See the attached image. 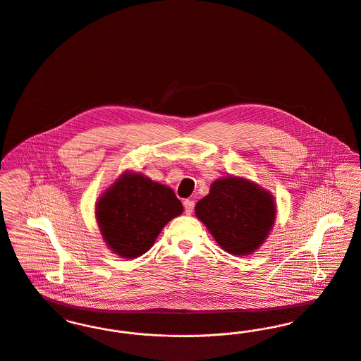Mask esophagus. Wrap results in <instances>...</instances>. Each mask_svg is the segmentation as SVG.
I'll return each mask as SVG.
<instances>
[{
  "instance_id": "esophagus-1",
  "label": "esophagus",
  "mask_w": 361,
  "mask_h": 361,
  "mask_svg": "<svg viewBox=\"0 0 361 361\" xmlns=\"http://www.w3.org/2000/svg\"><path fill=\"white\" fill-rule=\"evenodd\" d=\"M195 202L192 199H185L184 200V209H185V213L187 214H191L192 210H194Z\"/></svg>"
}]
</instances>
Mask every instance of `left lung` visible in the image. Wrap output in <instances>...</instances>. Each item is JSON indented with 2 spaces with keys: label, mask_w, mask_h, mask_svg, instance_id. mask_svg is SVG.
<instances>
[{
  "label": "left lung",
  "mask_w": 361,
  "mask_h": 361,
  "mask_svg": "<svg viewBox=\"0 0 361 361\" xmlns=\"http://www.w3.org/2000/svg\"><path fill=\"white\" fill-rule=\"evenodd\" d=\"M274 195L245 177L216 180L195 206V216L206 225L226 252L243 257L259 249L276 220Z\"/></svg>",
  "instance_id": "1"
}]
</instances>
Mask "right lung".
Here are the masks:
<instances>
[{"mask_svg":"<svg viewBox=\"0 0 361 361\" xmlns=\"http://www.w3.org/2000/svg\"><path fill=\"white\" fill-rule=\"evenodd\" d=\"M183 212L170 187L128 170L99 197L94 216L107 247L132 259L151 249L167 222Z\"/></svg>","mask_w":361,"mask_h":361,"instance_id":"obj_1","label":"right lung"}]
</instances>
